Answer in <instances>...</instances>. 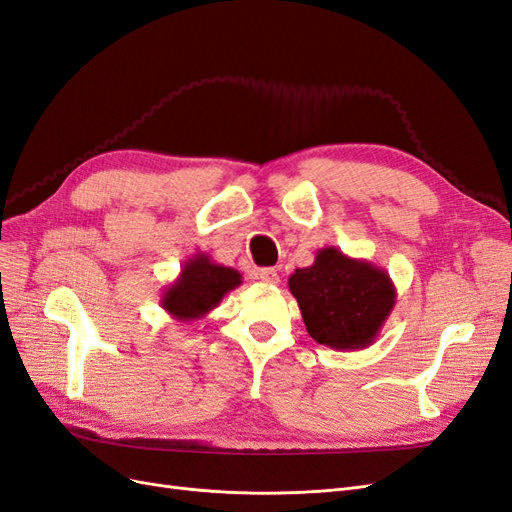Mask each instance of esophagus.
Here are the masks:
<instances>
[{
	"label": "esophagus",
	"instance_id": "34e87169",
	"mask_svg": "<svg viewBox=\"0 0 512 512\" xmlns=\"http://www.w3.org/2000/svg\"><path fill=\"white\" fill-rule=\"evenodd\" d=\"M258 277L265 284H271V286H275L277 282H280V275H277V271L275 269H260V273H258Z\"/></svg>",
	"mask_w": 512,
	"mask_h": 512
}]
</instances>
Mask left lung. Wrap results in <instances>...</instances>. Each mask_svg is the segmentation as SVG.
<instances>
[{
	"mask_svg": "<svg viewBox=\"0 0 512 512\" xmlns=\"http://www.w3.org/2000/svg\"><path fill=\"white\" fill-rule=\"evenodd\" d=\"M288 288L307 333L333 350L369 348L397 301L389 273L331 245L318 250L314 265L294 269Z\"/></svg>",
	"mask_w": 512,
	"mask_h": 512,
	"instance_id": "left-lung-1",
	"label": "left lung"
}]
</instances>
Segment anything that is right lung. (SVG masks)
I'll list each match as a JSON object with an SVG mask.
<instances>
[{"mask_svg":"<svg viewBox=\"0 0 512 512\" xmlns=\"http://www.w3.org/2000/svg\"><path fill=\"white\" fill-rule=\"evenodd\" d=\"M241 284L243 275L237 269L220 265L207 252H196L183 262L177 280L162 290L160 305L179 322L200 320Z\"/></svg>","mask_w":512,"mask_h":512,"instance_id":"right-lung-1","label":"right lung"}]
</instances>
